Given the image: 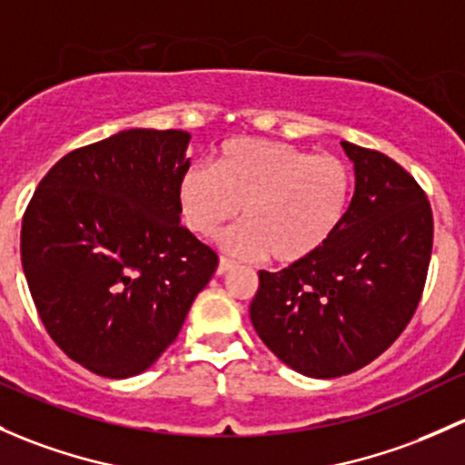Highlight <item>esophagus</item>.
Returning <instances> with one entry per match:
<instances>
[{"label": "esophagus", "mask_w": 465, "mask_h": 465, "mask_svg": "<svg viewBox=\"0 0 465 465\" xmlns=\"http://www.w3.org/2000/svg\"><path fill=\"white\" fill-rule=\"evenodd\" d=\"M232 270H236V262H233V261H229V258H220V262H218V270H216L218 276H224V273H227V272H232Z\"/></svg>", "instance_id": "1"}]
</instances>
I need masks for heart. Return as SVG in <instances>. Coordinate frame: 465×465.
I'll list each match as a JSON object with an SVG mask.
<instances>
[{
    "label": "heart",
    "mask_w": 465,
    "mask_h": 465,
    "mask_svg": "<svg viewBox=\"0 0 465 465\" xmlns=\"http://www.w3.org/2000/svg\"><path fill=\"white\" fill-rule=\"evenodd\" d=\"M350 192V167L336 155L238 138L220 146L213 169L184 171L178 203L184 224L198 236H212L241 212L245 223L224 236V247L238 256L270 253L272 261L290 265L310 258L339 232Z\"/></svg>",
    "instance_id": "obj_1"
}]
</instances>
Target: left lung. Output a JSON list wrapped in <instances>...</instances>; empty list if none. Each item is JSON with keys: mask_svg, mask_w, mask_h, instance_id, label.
Listing matches in <instances>:
<instances>
[{"mask_svg": "<svg viewBox=\"0 0 465 465\" xmlns=\"http://www.w3.org/2000/svg\"><path fill=\"white\" fill-rule=\"evenodd\" d=\"M341 146L356 184L339 232L310 258L258 272L249 307L262 343L312 379L356 372L399 339L432 253V209L417 180L379 151Z\"/></svg>", "mask_w": 465, "mask_h": 465, "instance_id": "obj_1", "label": "left lung"}]
</instances>
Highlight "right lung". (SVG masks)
Wrapping results in <instances>:
<instances>
[{
    "mask_svg": "<svg viewBox=\"0 0 465 465\" xmlns=\"http://www.w3.org/2000/svg\"><path fill=\"white\" fill-rule=\"evenodd\" d=\"M187 131L129 129L66 153L22 223V267L44 327L82 368L129 379L178 336L218 267L180 224Z\"/></svg>",
    "mask_w": 465,
    "mask_h": 465,
    "instance_id": "right-lung-1",
    "label": "right lung"
}]
</instances>
